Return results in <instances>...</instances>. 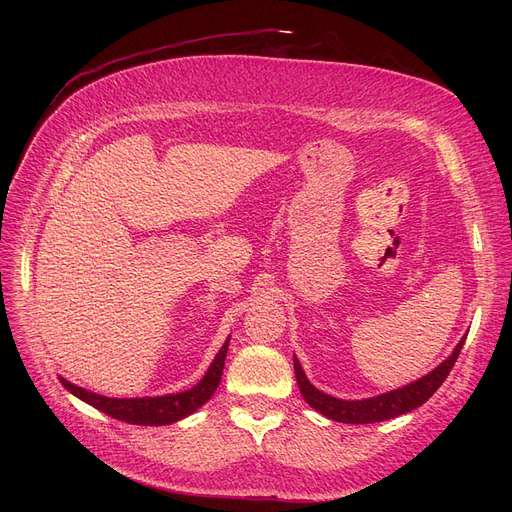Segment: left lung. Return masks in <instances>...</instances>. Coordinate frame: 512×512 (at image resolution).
Returning a JSON list of instances; mask_svg holds the SVG:
<instances>
[{
    "mask_svg": "<svg viewBox=\"0 0 512 512\" xmlns=\"http://www.w3.org/2000/svg\"><path fill=\"white\" fill-rule=\"evenodd\" d=\"M465 338L456 344L452 355L440 367H436L432 373L423 375L421 380H417L405 388H398V390L373 396V398H365V400H340V398H334L330 394H324L321 390H317L307 380V375L297 357H294V373H297V384L301 388L303 398L317 413L326 415L328 419L340 421V423H378V421H386V419H392L398 415H405V413L421 407L425 400H429V396H432L448 378V373L452 371V365L461 355Z\"/></svg>",
    "mask_w": 512,
    "mask_h": 512,
    "instance_id": "obj_1",
    "label": "left lung"
}]
</instances>
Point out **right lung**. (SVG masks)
I'll list each match as a JSON object with an SVG mask.
<instances>
[{
	"label": "right lung",
	"mask_w": 512,
	"mask_h": 512,
	"mask_svg": "<svg viewBox=\"0 0 512 512\" xmlns=\"http://www.w3.org/2000/svg\"><path fill=\"white\" fill-rule=\"evenodd\" d=\"M228 353V340L220 348V353L215 355L211 367L203 375V380L186 392L170 394V396H157V398H107L95 392H89L85 388H78L64 378H60L62 386L78 396L80 400L89 402L91 407L103 411L114 419L132 423V425H168L174 423L186 415L197 411L201 405L211 398V394L218 388L224 371V361Z\"/></svg>",
	"instance_id": "add662e5"
}]
</instances>
